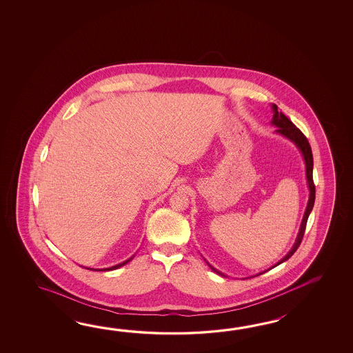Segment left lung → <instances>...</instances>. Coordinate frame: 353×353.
Masks as SVG:
<instances>
[{"label":"left lung","instance_id":"1","mask_svg":"<svg viewBox=\"0 0 353 353\" xmlns=\"http://www.w3.org/2000/svg\"><path fill=\"white\" fill-rule=\"evenodd\" d=\"M272 110L275 111L274 117H272V123H274L275 126H278V132L283 134V135L286 136L288 139H290L292 141L296 143V146L299 148L301 154H303V157H304L305 166H307V185H309V190H310L307 210H305V213H304V218H303V222H301V227H300L299 234H298L296 242L294 243L292 251H290L283 260H280V261L276 263V265H280V263H284L288 259H290V257L294 255V252L298 250L300 243H301V240H303V237H304L305 227H307V217H309L310 212L313 210V205H314L315 185L314 181H313V154H312V149H310V145H309L307 137L300 131L299 128L294 125L292 121L286 117L284 113L279 112L278 105H272ZM276 265H275V266H276ZM212 269H213V268H212ZM213 270H214V269H213ZM218 274H221V272H218Z\"/></svg>","mask_w":353,"mask_h":353}]
</instances>
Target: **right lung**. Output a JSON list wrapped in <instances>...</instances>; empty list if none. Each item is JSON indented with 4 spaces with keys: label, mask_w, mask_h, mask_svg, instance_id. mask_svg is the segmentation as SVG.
<instances>
[{
    "label": "right lung",
    "mask_w": 353,
    "mask_h": 353,
    "mask_svg": "<svg viewBox=\"0 0 353 353\" xmlns=\"http://www.w3.org/2000/svg\"><path fill=\"white\" fill-rule=\"evenodd\" d=\"M130 260H131V259H130ZM130 260L125 261V263H119V265H116V266H112V268H110V269H105V270H114V269H119V268H121V266H123L125 263H128Z\"/></svg>",
    "instance_id": "add662e5"
}]
</instances>
